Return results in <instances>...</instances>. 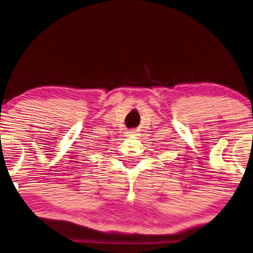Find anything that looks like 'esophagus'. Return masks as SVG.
<instances>
[{
  "mask_svg": "<svg viewBox=\"0 0 253 253\" xmlns=\"http://www.w3.org/2000/svg\"><path fill=\"white\" fill-rule=\"evenodd\" d=\"M128 134L131 135V136H135V135L138 134V132H137V130H136V129H132V130H129V131H128Z\"/></svg>",
  "mask_w": 253,
  "mask_h": 253,
  "instance_id": "obj_1",
  "label": "esophagus"
}]
</instances>
